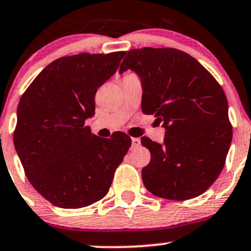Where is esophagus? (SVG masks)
Returning <instances> with one entry per match:
<instances>
[{
  "label": "esophagus",
  "instance_id": "1",
  "mask_svg": "<svg viewBox=\"0 0 251 251\" xmlns=\"http://www.w3.org/2000/svg\"><path fill=\"white\" fill-rule=\"evenodd\" d=\"M140 144H141V141H140V139H137V137H133V139H131V146L133 147L140 146Z\"/></svg>",
  "mask_w": 251,
  "mask_h": 251
}]
</instances>
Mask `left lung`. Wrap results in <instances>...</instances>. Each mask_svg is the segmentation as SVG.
Returning <instances> with one entry per match:
<instances>
[{
    "mask_svg": "<svg viewBox=\"0 0 251 251\" xmlns=\"http://www.w3.org/2000/svg\"><path fill=\"white\" fill-rule=\"evenodd\" d=\"M133 71L142 86L141 109L165 128L161 144L141 137L151 152L142 182L153 195L189 200L218 178L232 141L222 86L188 53L177 49L130 50L120 74Z\"/></svg>",
    "mask_w": 251,
    "mask_h": 251,
    "instance_id": "obj_1",
    "label": "left lung"
}]
</instances>
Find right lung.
Returning a JSON list of instances; mask_svg holds the SVG:
<instances>
[{
    "label": "right lung",
    "mask_w": 251,
    "mask_h": 251,
    "mask_svg": "<svg viewBox=\"0 0 251 251\" xmlns=\"http://www.w3.org/2000/svg\"><path fill=\"white\" fill-rule=\"evenodd\" d=\"M125 51L61 57L39 73L17 111L14 146L31 184L60 208H81L103 199L131 140L91 133L96 92L117 71Z\"/></svg>",
    "instance_id": "obj_1"
}]
</instances>
